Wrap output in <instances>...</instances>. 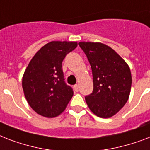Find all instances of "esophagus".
I'll return each mask as SVG.
<instances>
[{
  "label": "esophagus",
  "mask_w": 150,
  "mask_h": 150,
  "mask_svg": "<svg viewBox=\"0 0 150 150\" xmlns=\"http://www.w3.org/2000/svg\"><path fill=\"white\" fill-rule=\"evenodd\" d=\"M74 89H75V91H79V85H75V86H74Z\"/></svg>",
  "instance_id": "1"
}]
</instances>
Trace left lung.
<instances>
[{
	"label": "left lung",
	"instance_id": "1",
	"mask_svg": "<svg viewBox=\"0 0 150 150\" xmlns=\"http://www.w3.org/2000/svg\"><path fill=\"white\" fill-rule=\"evenodd\" d=\"M91 65L93 90L86 102L94 114L102 118L114 116L125 106L130 95L132 74L125 61L106 44L80 42Z\"/></svg>",
	"mask_w": 150,
	"mask_h": 150
}]
</instances>
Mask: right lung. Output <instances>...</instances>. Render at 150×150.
Returning a JSON list of instances; mask_svg holds the SVG:
<instances>
[{"mask_svg":"<svg viewBox=\"0 0 150 150\" xmlns=\"http://www.w3.org/2000/svg\"><path fill=\"white\" fill-rule=\"evenodd\" d=\"M77 46V42L51 41L36 52L25 68L22 77L25 97L41 116L57 117L72 97L74 93L64 82L61 64Z\"/></svg>","mask_w":150,"mask_h":150,"instance_id":"1","label":"right lung"}]
</instances>
